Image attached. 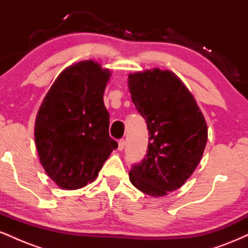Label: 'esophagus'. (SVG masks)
<instances>
[{"instance_id": "obj_1", "label": "esophagus", "mask_w": 248, "mask_h": 248, "mask_svg": "<svg viewBox=\"0 0 248 248\" xmlns=\"http://www.w3.org/2000/svg\"><path fill=\"white\" fill-rule=\"evenodd\" d=\"M124 140H120L119 141V147H118V149L120 150V152H122V150H124Z\"/></svg>"}]
</instances>
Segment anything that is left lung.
Wrapping results in <instances>:
<instances>
[{"label":"left lung","mask_w":248,"mask_h":248,"mask_svg":"<svg viewBox=\"0 0 248 248\" xmlns=\"http://www.w3.org/2000/svg\"><path fill=\"white\" fill-rule=\"evenodd\" d=\"M136 109L149 130L148 154L129 171L136 189L164 197L183 186L199 164L207 124L192 93L172 71L144 70L128 76Z\"/></svg>","instance_id":"obj_1"}]
</instances>
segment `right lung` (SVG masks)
<instances>
[{
    "mask_svg": "<svg viewBox=\"0 0 248 248\" xmlns=\"http://www.w3.org/2000/svg\"><path fill=\"white\" fill-rule=\"evenodd\" d=\"M112 71L81 61L64 69L43 99L35 143L45 172L62 190L92 183L118 143L109 138L104 92Z\"/></svg>",
    "mask_w": 248,
    "mask_h": 248,
    "instance_id": "obj_1",
    "label": "right lung"
}]
</instances>
